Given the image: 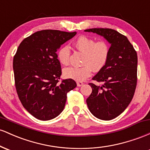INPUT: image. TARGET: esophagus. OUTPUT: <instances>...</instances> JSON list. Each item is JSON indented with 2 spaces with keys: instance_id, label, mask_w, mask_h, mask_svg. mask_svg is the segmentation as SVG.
Wrapping results in <instances>:
<instances>
[{
  "instance_id": "34e87169",
  "label": "esophagus",
  "mask_w": 150,
  "mask_h": 150,
  "mask_svg": "<svg viewBox=\"0 0 150 150\" xmlns=\"http://www.w3.org/2000/svg\"><path fill=\"white\" fill-rule=\"evenodd\" d=\"M83 82H80V81H77V87H81L82 85H83Z\"/></svg>"
}]
</instances>
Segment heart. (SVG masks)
Instances as JSON below:
<instances>
[{
    "label": "heart",
    "mask_w": 150,
    "mask_h": 150,
    "mask_svg": "<svg viewBox=\"0 0 150 150\" xmlns=\"http://www.w3.org/2000/svg\"><path fill=\"white\" fill-rule=\"evenodd\" d=\"M74 46L85 53L82 67H68L65 68L63 75L65 78L76 81H82L90 76L92 69L100 70L104 66L109 55L110 48L108 43L101 40L95 42L92 38L87 36H80L74 42ZM70 49L68 46H63L57 53L58 61L61 64L67 65L69 63Z\"/></svg>",
    "instance_id": "obj_1"
}]
</instances>
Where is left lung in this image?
I'll list each match as a JSON object with an SVG mask.
<instances>
[{
	"mask_svg": "<svg viewBox=\"0 0 150 150\" xmlns=\"http://www.w3.org/2000/svg\"><path fill=\"white\" fill-rule=\"evenodd\" d=\"M85 32L100 35L111 44L106 64L92 77L102 85L89 84L92 92L86 101L96 118L112 120L125 111L133 97L137 85V53L128 38L116 30L93 28Z\"/></svg>",
	"mask_w": 150,
	"mask_h": 150,
	"instance_id": "1",
	"label": "left lung"
}]
</instances>
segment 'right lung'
Returning <instances> with one entry per match:
<instances>
[{
  "label": "right lung",
  "mask_w": 150,
  "mask_h": 150,
  "mask_svg": "<svg viewBox=\"0 0 150 150\" xmlns=\"http://www.w3.org/2000/svg\"><path fill=\"white\" fill-rule=\"evenodd\" d=\"M76 32L42 30L25 38L13 58L15 87L22 106L42 120L57 117L63 111L67 93L76 82L67 79L58 83L61 63L56 51Z\"/></svg>",
  "instance_id": "obj_1"
}]
</instances>
